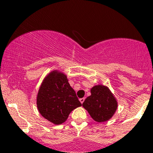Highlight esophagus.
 I'll return each mask as SVG.
<instances>
[{
    "mask_svg": "<svg viewBox=\"0 0 153 153\" xmlns=\"http://www.w3.org/2000/svg\"><path fill=\"white\" fill-rule=\"evenodd\" d=\"M85 98H80L79 99V100H80V102H81V103H83L84 102V101H85Z\"/></svg>",
    "mask_w": 153,
    "mask_h": 153,
    "instance_id": "1",
    "label": "esophagus"
}]
</instances>
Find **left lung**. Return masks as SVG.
<instances>
[{
    "label": "left lung",
    "mask_w": 153,
    "mask_h": 153,
    "mask_svg": "<svg viewBox=\"0 0 153 153\" xmlns=\"http://www.w3.org/2000/svg\"><path fill=\"white\" fill-rule=\"evenodd\" d=\"M91 96L85 99L82 105L91 118L97 122L110 119L118 108V102L108 87L95 85L91 89Z\"/></svg>",
    "instance_id": "left-lung-1"
}]
</instances>
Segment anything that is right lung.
Here are the masks:
<instances>
[{
	"label": "right lung",
	"instance_id": "add662e5",
	"mask_svg": "<svg viewBox=\"0 0 153 153\" xmlns=\"http://www.w3.org/2000/svg\"><path fill=\"white\" fill-rule=\"evenodd\" d=\"M36 103L40 114L54 125L65 122L70 112L81 105L66 75L59 70H53L44 78Z\"/></svg>",
	"mask_w": 153,
	"mask_h": 153
}]
</instances>
